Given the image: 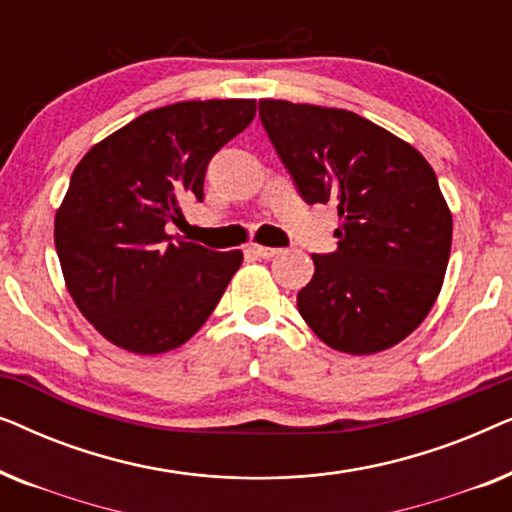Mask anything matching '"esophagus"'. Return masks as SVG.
<instances>
[{
    "instance_id": "34e87169",
    "label": "esophagus",
    "mask_w": 512,
    "mask_h": 512,
    "mask_svg": "<svg viewBox=\"0 0 512 512\" xmlns=\"http://www.w3.org/2000/svg\"><path fill=\"white\" fill-rule=\"evenodd\" d=\"M249 251H251V254L261 256V258H275L282 249H277V247H263V244H251Z\"/></svg>"
}]
</instances>
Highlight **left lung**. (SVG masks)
<instances>
[{
	"label": "left lung",
	"instance_id": "obj_1",
	"mask_svg": "<svg viewBox=\"0 0 512 512\" xmlns=\"http://www.w3.org/2000/svg\"><path fill=\"white\" fill-rule=\"evenodd\" d=\"M258 114L300 195L338 202V249L312 256L300 317L338 352L398 345L431 312L450 261L452 212L433 167L354 111L261 100Z\"/></svg>",
	"mask_w": 512,
	"mask_h": 512
}]
</instances>
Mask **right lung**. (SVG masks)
Returning <instances> with one entry per match:
<instances>
[{
  "mask_svg": "<svg viewBox=\"0 0 512 512\" xmlns=\"http://www.w3.org/2000/svg\"><path fill=\"white\" fill-rule=\"evenodd\" d=\"M256 100H188L151 109L97 142L55 212L69 296L102 338L132 354L191 340L242 265L167 233L181 200H202L207 163L247 128Z\"/></svg>",
  "mask_w": 512,
  "mask_h": 512,
  "instance_id": "add662e5",
  "label": "right lung"
}]
</instances>
